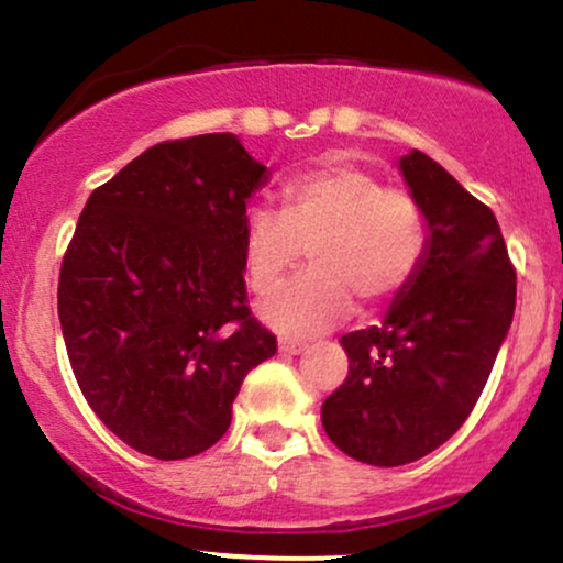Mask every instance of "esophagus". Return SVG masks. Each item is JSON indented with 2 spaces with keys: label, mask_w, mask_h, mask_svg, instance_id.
Instances as JSON below:
<instances>
[{
  "label": "esophagus",
  "mask_w": 563,
  "mask_h": 563,
  "mask_svg": "<svg viewBox=\"0 0 563 563\" xmlns=\"http://www.w3.org/2000/svg\"><path fill=\"white\" fill-rule=\"evenodd\" d=\"M306 349L308 345L302 343V340H289V338L279 340V351L287 353V356H298V353H302Z\"/></svg>",
  "instance_id": "1"
}]
</instances>
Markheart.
Instances as JSON below:
<instances>
[{"instance_id":"obj_1","label":"heart","mask_w":563,"mask_h":563,"mask_svg":"<svg viewBox=\"0 0 563 563\" xmlns=\"http://www.w3.org/2000/svg\"><path fill=\"white\" fill-rule=\"evenodd\" d=\"M282 210L252 207L242 257L250 287L271 292L308 250L313 268L284 284L261 306L271 330L308 338L353 311L383 306L412 282L426 252L418 201L385 188L364 164L327 156L284 180Z\"/></svg>"}]
</instances>
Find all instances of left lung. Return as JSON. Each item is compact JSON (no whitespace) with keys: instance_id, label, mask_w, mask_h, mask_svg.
<instances>
[{"instance_id":"1","label":"left lung","mask_w":563,"mask_h":563,"mask_svg":"<svg viewBox=\"0 0 563 563\" xmlns=\"http://www.w3.org/2000/svg\"><path fill=\"white\" fill-rule=\"evenodd\" d=\"M399 169L426 218V252L383 324L340 338L349 377L321 404L332 444L377 468L426 457L468 420L516 308L489 207L422 151Z\"/></svg>"}]
</instances>
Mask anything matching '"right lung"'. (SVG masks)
Listing matches in <instances>:
<instances>
[{
  "instance_id": "right-lung-1",
  "label": "right lung",
  "mask_w": 563,
  "mask_h": 563,
  "mask_svg": "<svg viewBox=\"0 0 563 563\" xmlns=\"http://www.w3.org/2000/svg\"><path fill=\"white\" fill-rule=\"evenodd\" d=\"M268 180L231 132L151 145L95 188L60 265L68 362L100 422L132 450H210L276 338L250 313L242 231Z\"/></svg>"
}]
</instances>
